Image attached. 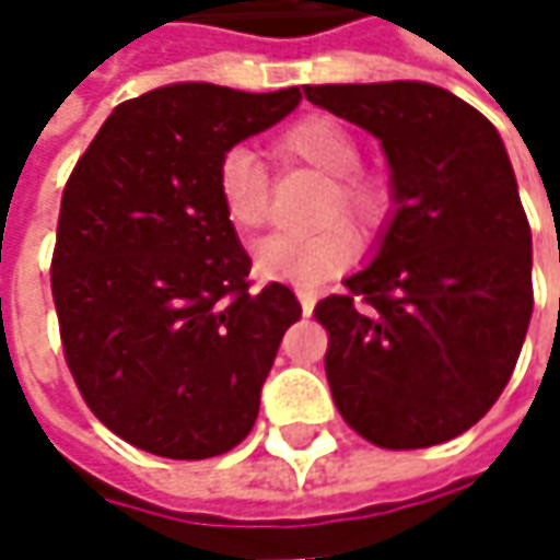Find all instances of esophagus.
<instances>
[{
  "instance_id": "esophagus-1",
  "label": "esophagus",
  "mask_w": 560,
  "mask_h": 560,
  "mask_svg": "<svg viewBox=\"0 0 560 560\" xmlns=\"http://www.w3.org/2000/svg\"><path fill=\"white\" fill-rule=\"evenodd\" d=\"M295 295H299V305H302V314H312L314 305H317V295H314V290H295Z\"/></svg>"
}]
</instances>
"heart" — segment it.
<instances>
[{"label":"heart","instance_id":"b5f03b06","mask_svg":"<svg viewBox=\"0 0 560 560\" xmlns=\"http://www.w3.org/2000/svg\"><path fill=\"white\" fill-rule=\"evenodd\" d=\"M277 149L295 159L334 174V189L324 202V218L346 208L361 221H376L386 208V189L368 174H355L358 145L349 130L334 118H302L290 124ZM214 189L226 221L240 230H258L270 218V177L261 159L243 145H233L214 167ZM361 252L355 226L346 221H327L314 230H280L255 246V268L261 277L287 280L295 287H317L334 273L346 270Z\"/></svg>","mask_w":560,"mask_h":560}]
</instances>
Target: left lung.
<instances>
[{
    "label": "left lung",
    "mask_w": 560,
    "mask_h": 560,
    "mask_svg": "<svg viewBox=\"0 0 560 560\" xmlns=\"http://www.w3.org/2000/svg\"><path fill=\"white\" fill-rule=\"evenodd\" d=\"M305 98L380 140L396 202L374 258L314 308L336 408L380 448L455 440L502 396L533 314L505 142L433 83H327Z\"/></svg>",
    "instance_id": "left-lung-1"
}]
</instances>
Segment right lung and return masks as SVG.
I'll return each instance as SVG.
<instances>
[{
  "instance_id": "1",
  "label": "right lung",
  "mask_w": 560,
  "mask_h": 560,
  "mask_svg": "<svg viewBox=\"0 0 560 560\" xmlns=\"http://www.w3.org/2000/svg\"><path fill=\"white\" fill-rule=\"evenodd\" d=\"M302 90L171 83L120 102L65 186L52 255L65 358L90 411L142 452L202 462L255 427L302 305L283 283L248 290L214 167Z\"/></svg>"
}]
</instances>
